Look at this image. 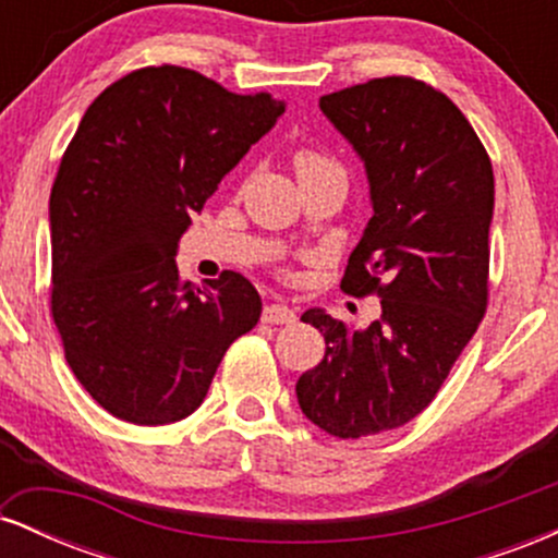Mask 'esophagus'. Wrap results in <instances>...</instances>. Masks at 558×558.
Instances as JSON below:
<instances>
[{
  "mask_svg": "<svg viewBox=\"0 0 558 558\" xmlns=\"http://www.w3.org/2000/svg\"><path fill=\"white\" fill-rule=\"evenodd\" d=\"M262 323L291 325L296 323V312H293L288 304H267L265 310H262Z\"/></svg>",
  "mask_w": 558,
  "mask_h": 558,
  "instance_id": "34e87169",
  "label": "esophagus"
}]
</instances>
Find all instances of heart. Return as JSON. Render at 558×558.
Returning <instances> with one entry per match:
<instances>
[{
    "instance_id": "obj_1",
    "label": "heart",
    "mask_w": 558,
    "mask_h": 558,
    "mask_svg": "<svg viewBox=\"0 0 558 558\" xmlns=\"http://www.w3.org/2000/svg\"><path fill=\"white\" fill-rule=\"evenodd\" d=\"M293 168L296 175H310V172H323V170H341L330 157L319 155L315 149H299L293 157Z\"/></svg>"
}]
</instances>
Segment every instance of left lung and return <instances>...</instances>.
<instances>
[{"label":"left lung","instance_id":"obj_1","mask_svg":"<svg viewBox=\"0 0 558 558\" xmlns=\"http://www.w3.org/2000/svg\"><path fill=\"white\" fill-rule=\"evenodd\" d=\"M319 110L362 157L373 202L341 288L377 293L383 315L354 330L306 310L328 349L296 399L319 430L364 438L430 407L475 336L488 306L493 168L462 110L407 75L328 94Z\"/></svg>","mask_w":558,"mask_h":558}]
</instances>
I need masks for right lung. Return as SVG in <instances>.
Listing matches in <instances>:
<instances>
[{"instance_id":"1","label":"right lung","mask_w":558,"mask_h":558,"mask_svg":"<svg viewBox=\"0 0 558 558\" xmlns=\"http://www.w3.org/2000/svg\"><path fill=\"white\" fill-rule=\"evenodd\" d=\"M286 112L196 70L141 68L107 86L62 155L52 196V317L92 399L133 425L196 412L257 288L226 270L183 283L178 241L252 144Z\"/></svg>"}]
</instances>
